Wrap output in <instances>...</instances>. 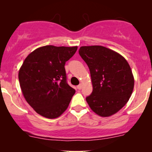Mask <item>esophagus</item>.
Wrapping results in <instances>:
<instances>
[{"label": "esophagus", "mask_w": 152, "mask_h": 152, "mask_svg": "<svg viewBox=\"0 0 152 152\" xmlns=\"http://www.w3.org/2000/svg\"><path fill=\"white\" fill-rule=\"evenodd\" d=\"M81 88H82V85L81 84H79L78 86H77V88L78 90H81Z\"/></svg>", "instance_id": "esophagus-1"}]
</instances>
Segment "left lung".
Wrapping results in <instances>:
<instances>
[{"instance_id":"8db88e82","label":"left lung","mask_w":152,"mask_h":152,"mask_svg":"<svg viewBox=\"0 0 152 152\" xmlns=\"http://www.w3.org/2000/svg\"><path fill=\"white\" fill-rule=\"evenodd\" d=\"M78 53L90 71L93 91L86 98L90 108L103 117L116 114L134 89L128 62L119 53L102 46H81Z\"/></svg>"}]
</instances>
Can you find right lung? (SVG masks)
Returning a JSON list of instances; mask_svg holds the SVG:
<instances>
[{
	"mask_svg": "<svg viewBox=\"0 0 152 152\" xmlns=\"http://www.w3.org/2000/svg\"><path fill=\"white\" fill-rule=\"evenodd\" d=\"M77 46H46L26 57L18 79L26 102L38 114L58 117L66 111L76 91L67 83L65 66Z\"/></svg>",
	"mask_w": 152,
	"mask_h": 152,
	"instance_id": "right-lung-1",
	"label": "right lung"
}]
</instances>
